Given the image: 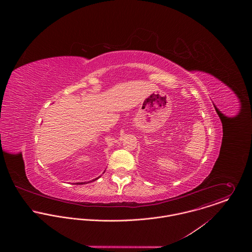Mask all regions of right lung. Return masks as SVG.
<instances>
[{
	"label": "right lung",
	"instance_id": "right-lung-1",
	"mask_svg": "<svg viewBox=\"0 0 252 252\" xmlns=\"http://www.w3.org/2000/svg\"><path fill=\"white\" fill-rule=\"evenodd\" d=\"M105 173V172H104ZM101 177V176H100ZM100 177H98V178H96L95 180H90V181H87V182H75V183H73V184H84V183H89V182H92V181H95L96 180H98Z\"/></svg>",
	"mask_w": 252,
	"mask_h": 252
}]
</instances>
